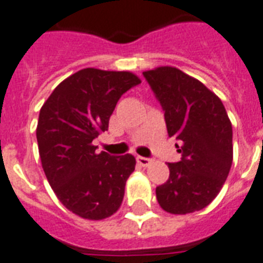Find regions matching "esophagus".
Returning <instances> with one entry per match:
<instances>
[{"mask_svg":"<svg viewBox=\"0 0 263 263\" xmlns=\"http://www.w3.org/2000/svg\"><path fill=\"white\" fill-rule=\"evenodd\" d=\"M136 161H138L139 165L144 166V167H147V166H150L151 163H153V159H151V158H146V157H138L136 158Z\"/></svg>","mask_w":263,"mask_h":263,"instance_id":"esophagus-1","label":"esophagus"}]
</instances>
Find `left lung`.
<instances>
[{
	"instance_id": "obj_1",
	"label": "left lung",
	"mask_w": 263,
	"mask_h": 263,
	"mask_svg": "<svg viewBox=\"0 0 263 263\" xmlns=\"http://www.w3.org/2000/svg\"><path fill=\"white\" fill-rule=\"evenodd\" d=\"M143 76L165 112L168 136L180 140L181 161L155 189L162 209L186 215L213 201L232 165V125L223 102L193 77L170 66Z\"/></svg>"
}]
</instances>
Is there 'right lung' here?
<instances>
[{
    "mask_svg": "<svg viewBox=\"0 0 263 263\" xmlns=\"http://www.w3.org/2000/svg\"><path fill=\"white\" fill-rule=\"evenodd\" d=\"M139 83L129 71L89 67L59 83L40 109L36 138L43 170L59 201L83 219L112 216L123 202L135 158L97 154L93 140L108 131L121 96Z\"/></svg>",
    "mask_w": 263,
    "mask_h": 263,
    "instance_id": "right-lung-1",
    "label": "right lung"
}]
</instances>
